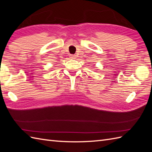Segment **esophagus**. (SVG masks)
<instances>
[{
    "instance_id": "obj_1",
    "label": "esophagus",
    "mask_w": 152,
    "mask_h": 152,
    "mask_svg": "<svg viewBox=\"0 0 152 152\" xmlns=\"http://www.w3.org/2000/svg\"><path fill=\"white\" fill-rule=\"evenodd\" d=\"M70 58L71 59H75V58H76V56H75V55L71 54L70 56Z\"/></svg>"
}]
</instances>
